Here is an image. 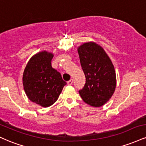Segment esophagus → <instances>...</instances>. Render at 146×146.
Here are the masks:
<instances>
[{"label":"esophagus","mask_w":146,"mask_h":146,"mask_svg":"<svg viewBox=\"0 0 146 146\" xmlns=\"http://www.w3.org/2000/svg\"><path fill=\"white\" fill-rule=\"evenodd\" d=\"M73 79H71V80H70L69 81L67 82V84H68V85H71L72 84H73Z\"/></svg>","instance_id":"34e87169"}]
</instances>
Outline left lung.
<instances>
[{
  "instance_id": "8db88e82",
  "label": "left lung",
  "mask_w": 146,
  "mask_h": 146,
  "mask_svg": "<svg viewBox=\"0 0 146 146\" xmlns=\"http://www.w3.org/2000/svg\"><path fill=\"white\" fill-rule=\"evenodd\" d=\"M80 63L86 83L79 90L83 101L93 107H100L110 100L116 87V74L109 57L94 42L78 48Z\"/></svg>"
}]
</instances>
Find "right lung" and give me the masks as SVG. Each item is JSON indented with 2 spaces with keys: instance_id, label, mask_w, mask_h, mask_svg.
Segmentation results:
<instances>
[{
  "instance_id": "right-lung-1",
  "label": "right lung",
  "mask_w": 146,
  "mask_h": 146,
  "mask_svg": "<svg viewBox=\"0 0 146 146\" xmlns=\"http://www.w3.org/2000/svg\"><path fill=\"white\" fill-rule=\"evenodd\" d=\"M53 56L46 51L37 53L30 59L23 73V86L27 96L42 107L53 104L66 84L59 72L52 68Z\"/></svg>"
}]
</instances>
